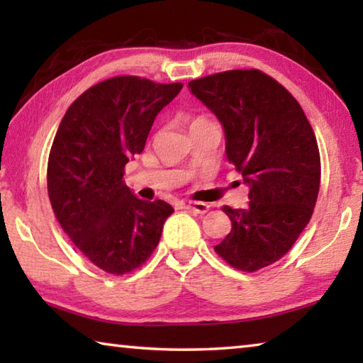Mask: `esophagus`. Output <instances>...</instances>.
I'll use <instances>...</instances> for the list:
<instances>
[{
	"label": "esophagus",
	"instance_id": "34e87169",
	"mask_svg": "<svg viewBox=\"0 0 363 363\" xmlns=\"http://www.w3.org/2000/svg\"><path fill=\"white\" fill-rule=\"evenodd\" d=\"M176 208L189 210V211L199 213V215H203V213L208 211V205L203 202H186V200H181V202L176 203Z\"/></svg>",
	"mask_w": 363,
	"mask_h": 363
}]
</instances>
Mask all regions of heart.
I'll return each instance as SVG.
<instances>
[{"label": "heart", "mask_w": 363, "mask_h": 363, "mask_svg": "<svg viewBox=\"0 0 363 363\" xmlns=\"http://www.w3.org/2000/svg\"><path fill=\"white\" fill-rule=\"evenodd\" d=\"M199 121H205V119H203V118H197V119L194 121V123H199ZM194 123H192V124H194Z\"/></svg>", "instance_id": "1"}]
</instances>
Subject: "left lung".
<instances>
[{"mask_svg":"<svg viewBox=\"0 0 363 363\" xmlns=\"http://www.w3.org/2000/svg\"><path fill=\"white\" fill-rule=\"evenodd\" d=\"M224 128L226 155L249 184V206L223 211L231 233L215 245L224 262L257 272L283 258L312 218L320 152L298 101L258 69H234L189 82Z\"/></svg>","mask_w":363,"mask_h":363,"instance_id":"obj_1","label":"left lung"}]
</instances>
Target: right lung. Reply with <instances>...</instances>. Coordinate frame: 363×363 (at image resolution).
I'll use <instances>...</instances> for the list:
<instances>
[{"mask_svg": "<svg viewBox=\"0 0 363 363\" xmlns=\"http://www.w3.org/2000/svg\"><path fill=\"white\" fill-rule=\"evenodd\" d=\"M181 89L137 76L106 79L85 90L57 128L47 171L51 208L77 249L109 274L142 267L174 211L163 200L137 199L123 177Z\"/></svg>", "mask_w": 363, "mask_h": 363, "instance_id": "1", "label": "right lung"}]
</instances>
